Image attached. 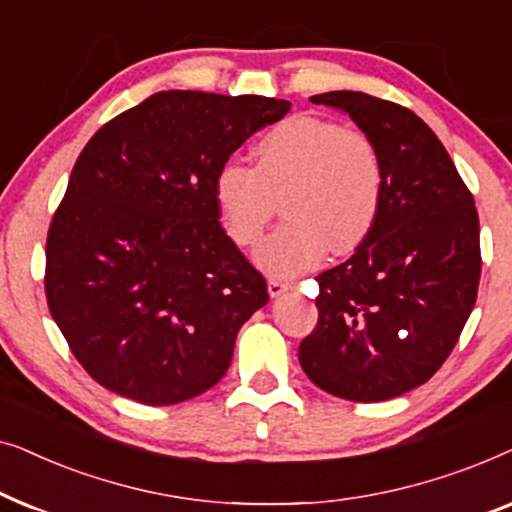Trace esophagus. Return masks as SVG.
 Segmentation results:
<instances>
[{
	"label": "esophagus",
	"instance_id": "1",
	"mask_svg": "<svg viewBox=\"0 0 512 512\" xmlns=\"http://www.w3.org/2000/svg\"><path fill=\"white\" fill-rule=\"evenodd\" d=\"M293 289V282H284V279H270L268 282V293L270 298H279L282 293Z\"/></svg>",
	"mask_w": 512,
	"mask_h": 512
}]
</instances>
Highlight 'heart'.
<instances>
[{
  "mask_svg": "<svg viewBox=\"0 0 512 512\" xmlns=\"http://www.w3.org/2000/svg\"><path fill=\"white\" fill-rule=\"evenodd\" d=\"M256 165L228 160L214 174V205L237 247L261 240L282 202L286 223L256 249L270 277L298 275L326 256L352 254L373 233L384 165L373 139L317 116H291L254 146Z\"/></svg>",
  "mask_w": 512,
  "mask_h": 512,
  "instance_id": "heart-1",
  "label": "heart"
}]
</instances>
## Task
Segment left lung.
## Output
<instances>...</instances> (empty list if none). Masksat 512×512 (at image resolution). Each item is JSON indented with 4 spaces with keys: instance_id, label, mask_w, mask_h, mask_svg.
Here are the masks:
<instances>
[{
    "instance_id": "obj_1",
    "label": "left lung",
    "mask_w": 512,
    "mask_h": 512,
    "mask_svg": "<svg viewBox=\"0 0 512 512\" xmlns=\"http://www.w3.org/2000/svg\"><path fill=\"white\" fill-rule=\"evenodd\" d=\"M373 139L384 200L349 261L321 272L317 328L300 342L305 375L328 394L377 403L436 375L457 345L480 284V223L450 153L422 118L380 97H310Z\"/></svg>"
}]
</instances>
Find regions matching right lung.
Wrapping results in <instances>:
<instances>
[{"mask_svg":"<svg viewBox=\"0 0 512 512\" xmlns=\"http://www.w3.org/2000/svg\"><path fill=\"white\" fill-rule=\"evenodd\" d=\"M291 102L163 90L111 118L76 160L46 240V298L76 361L144 405L226 375L268 284L230 242L214 174Z\"/></svg>","mask_w":512,"mask_h":512,"instance_id":"add662e5","label":"right lung"}]
</instances>
